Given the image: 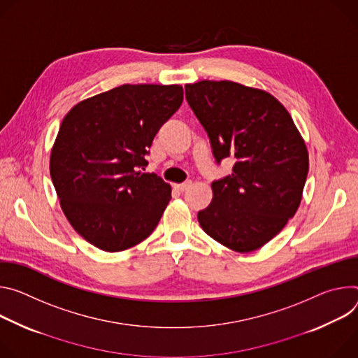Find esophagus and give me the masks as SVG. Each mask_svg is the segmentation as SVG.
Instances as JSON below:
<instances>
[{
	"label": "esophagus",
	"instance_id": "1",
	"mask_svg": "<svg viewBox=\"0 0 358 358\" xmlns=\"http://www.w3.org/2000/svg\"><path fill=\"white\" fill-rule=\"evenodd\" d=\"M190 185H192V182H190V180H186V182H183V183H178V185H175V187H176L178 190L183 192V190H186Z\"/></svg>",
	"mask_w": 358,
	"mask_h": 358
}]
</instances>
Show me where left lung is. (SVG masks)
<instances>
[{"instance_id":"1","label":"left lung","mask_w":358,"mask_h":358,"mask_svg":"<svg viewBox=\"0 0 358 358\" xmlns=\"http://www.w3.org/2000/svg\"><path fill=\"white\" fill-rule=\"evenodd\" d=\"M186 101L206 131L216 162L231 175L212 183V203L197 213L220 245L253 252L280 233L300 205L308 153L290 113L270 94L231 81L185 85Z\"/></svg>"}]
</instances>
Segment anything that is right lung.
<instances>
[{
    "label": "right lung",
    "mask_w": 358,
    "mask_h": 358,
    "mask_svg": "<svg viewBox=\"0 0 358 358\" xmlns=\"http://www.w3.org/2000/svg\"><path fill=\"white\" fill-rule=\"evenodd\" d=\"M182 101L180 85H121L79 102L64 117L51 179L66 219L95 248L129 249L161 220L171 186L142 171L155 135Z\"/></svg>",
    "instance_id": "add662e5"
}]
</instances>
